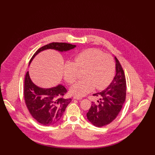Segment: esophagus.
<instances>
[{
    "mask_svg": "<svg viewBox=\"0 0 155 155\" xmlns=\"http://www.w3.org/2000/svg\"><path fill=\"white\" fill-rule=\"evenodd\" d=\"M74 99H77V100H81L82 99V97H80V96H74Z\"/></svg>",
    "mask_w": 155,
    "mask_h": 155,
    "instance_id": "1",
    "label": "esophagus"
}]
</instances>
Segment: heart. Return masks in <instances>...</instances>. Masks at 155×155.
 <instances>
[{
    "instance_id": "heart-1",
    "label": "heart",
    "mask_w": 155,
    "mask_h": 155,
    "mask_svg": "<svg viewBox=\"0 0 155 155\" xmlns=\"http://www.w3.org/2000/svg\"><path fill=\"white\" fill-rule=\"evenodd\" d=\"M79 71H84V79L75 84L71 92L76 96L86 95L94 87L101 90L112 82L115 73V64L111 55L97 48H88L78 53L74 62H66L64 69L65 80L74 83L79 78Z\"/></svg>"
}]
</instances>
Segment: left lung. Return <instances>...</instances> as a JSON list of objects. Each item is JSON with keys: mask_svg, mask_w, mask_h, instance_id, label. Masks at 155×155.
<instances>
[{"mask_svg": "<svg viewBox=\"0 0 155 155\" xmlns=\"http://www.w3.org/2000/svg\"><path fill=\"white\" fill-rule=\"evenodd\" d=\"M116 61V75L105 90L94 94L100 97L97 104L92 102L87 118L94 126L102 127L112 122L118 116L126 99V82L124 71L119 61Z\"/></svg>", "mask_w": 155, "mask_h": 155, "instance_id": "8db88e82", "label": "left lung"}]
</instances>
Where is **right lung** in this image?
<instances>
[{
  "instance_id": "1",
  "label": "right lung",
  "mask_w": 155,
  "mask_h": 155,
  "mask_svg": "<svg viewBox=\"0 0 155 155\" xmlns=\"http://www.w3.org/2000/svg\"><path fill=\"white\" fill-rule=\"evenodd\" d=\"M76 47L67 43L53 42L39 48L32 57L29 64L40 51L53 49L66 51ZM67 90L62 84L51 88H41L36 86L31 80L29 72L26 74L24 85L25 103L32 117L44 126L56 124L62 118L65 110L72 99L63 97Z\"/></svg>"
}]
</instances>
